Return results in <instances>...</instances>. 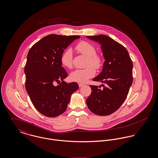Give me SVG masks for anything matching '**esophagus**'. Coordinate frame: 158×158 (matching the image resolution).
I'll return each instance as SVG.
<instances>
[{"label":"esophagus","instance_id":"obj_1","mask_svg":"<svg viewBox=\"0 0 158 158\" xmlns=\"http://www.w3.org/2000/svg\"><path fill=\"white\" fill-rule=\"evenodd\" d=\"M84 85H84V84H83V83H78V86H79V87H80V88L83 87Z\"/></svg>","mask_w":158,"mask_h":158}]
</instances>
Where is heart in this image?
<instances>
[{"instance_id":"b5f03b06","label":"heart","mask_w":158,"mask_h":158,"mask_svg":"<svg viewBox=\"0 0 158 158\" xmlns=\"http://www.w3.org/2000/svg\"><path fill=\"white\" fill-rule=\"evenodd\" d=\"M75 50L87 58L86 66L82 69H76L70 75L72 81L85 83L89 78L95 75V69H99L102 65V59L96 54L95 47L87 41H81L75 46ZM61 63L65 68L71 69L73 66V53L69 48L64 51L61 56Z\"/></svg>"}]
</instances>
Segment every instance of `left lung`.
Wrapping results in <instances>:
<instances>
[{"label": "left lung", "mask_w": 158, "mask_h": 158, "mask_svg": "<svg viewBox=\"0 0 158 158\" xmlns=\"http://www.w3.org/2000/svg\"><path fill=\"white\" fill-rule=\"evenodd\" d=\"M101 45L105 59L101 73L92 79L105 84L102 89L90 86L91 94L86 100L92 113L108 115L117 111L125 100L133 83V63L125 47L104 35L86 36Z\"/></svg>", "instance_id": "left-lung-1"}]
</instances>
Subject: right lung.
<instances>
[{
    "mask_svg": "<svg viewBox=\"0 0 158 158\" xmlns=\"http://www.w3.org/2000/svg\"><path fill=\"white\" fill-rule=\"evenodd\" d=\"M80 38L49 35L28 53L24 69L25 88L35 108L45 116L54 117L64 113L71 95L78 89L77 83L63 81L68 73L62 67L61 56L68 46ZM55 82L59 83L56 87L53 85Z\"/></svg>",
    "mask_w": 158,
    "mask_h": 158,
    "instance_id": "add662e5",
    "label": "right lung"
}]
</instances>
